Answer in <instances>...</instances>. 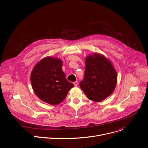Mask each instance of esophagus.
Listing matches in <instances>:
<instances>
[{
  "mask_svg": "<svg viewBox=\"0 0 148 148\" xmlns=\"http://www.w3.org/2000/svg\"><path fill=\"white\" fill-rule=\"evenodd\" d=\"M73 84H74V85L75 87H77V86H78V83L77 81H75V82H73Z\"/></svg>",
  "mask_w": 148,
  "mask_h": 148,
  "instance_id": "34e87169",
  "label": "esophagus"
}]
</instances>
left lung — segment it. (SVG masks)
Masks as SVG:
<instances>
[{
	"mask_svg": "<svg viewBox=\"0 0 148 148\" xmlns=\"http://www.w3.org/2000/svg\"><path fill=\"white\" fill-rule=\"evenodd\" d=\"M117 74L111 61L100 54L86 58V69L79 86L87 97L100 102L112 94L116 87Z\"/></svg>",
	"mask_w": 148,
	"mask_h": 148,
	"instance_id": "left-lung-1",
	"label": "left lung"
}]
</instances>
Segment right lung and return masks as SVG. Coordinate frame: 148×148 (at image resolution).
Masks as SVG:
<instances>
[{
	"instance_id": "right-lung-1",
	"label": "right lung",
	"mask_w": 148,
	"mask_h": 148,
	"mask_svg": "<svg viewBox=\"0 0 148 148\" xmlns=\"http://www.w3.org/2000/svg\"><path fill=\"white\" fill-rule=\"evenodd\" d=\"M62 66L60 59L47 57L37 63L31 73L32 86L36 95L53 105L61 103L74 87L66 79Z\"/></svg>"
}]
</instances>
